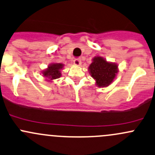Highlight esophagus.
I'll return each mask as SVG.
<instances>
[{"instance_id":"esophagus-1","label":"esophagus","mask_w":155,"mask_h":155,"mask_svg":"<svg viewBox=\"0 0 155 155\" xmlns=\"http://www.w3.org/2000/svg\"><path fill=\"white\" fill-rule=\"evenodd\" d=\"M73 63H74V64L77 65V66H79V65L81 64V63H82V61H81V59L80 58H75L74 60H73Z\"/></svg>"}]
</instances>
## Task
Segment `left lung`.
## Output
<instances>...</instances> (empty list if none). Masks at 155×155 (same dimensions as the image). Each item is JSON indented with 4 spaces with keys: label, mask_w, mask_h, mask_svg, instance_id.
<instances>
[{
    "label": "left lung",
    "mask_w": 155,
    "mask_h": 155,
    "mask_svg": "<svg viewBox=\"0 0 155 155\" xmlns=\"http://www.w3.org/2000/svg\"><path fill=\"white\" fill-rule=\"evenodd\" d=\"M117 65L106 61L100 56L94 57L89 67L90 74L98 87H106L114 79L118 71Z\"/></svg>",
    "instance_id": "8db88e82"
}]
</instances>
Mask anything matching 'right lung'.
I'll list each match as a JSON object with an SVG mask.
<instances>
[{"label":"right lung","mask_w":155,"mask_h":155,"mask_svg":"<svg viewBox=\"0 0 155 155\" xmlns=\"http://www.w3.org/2000/svg\"><path fill=\"white\" fill-rule=\"evenodd\" d=\"M63 64H59V63H56V64H52L48 67V68L45 71H44L43 73L44 76L48 77L50 80L56 79L61 76V70L62 69Z\"/></svg>","instance_id":"add662e5"}]
</instances>
